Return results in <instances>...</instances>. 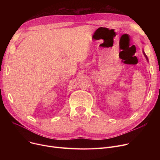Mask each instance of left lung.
Here are the masks:
<instances>
[{"instance_id": "8db88e82", "label": "left lung", "mask_w": 160, "mask_h": 160, "mask_svg": "<svg viewBox=\"0 0 160 160\" xmlns=\"http://www.w3.org/2000/svg\"><path fill=\"white\" fill-rule=\"evenodd\" d=\"M143 53H144V54H145V57H146V58H147V60H148V58H147V56H146V55H145V52H143Z\"/></svg>"}]
</instances>
